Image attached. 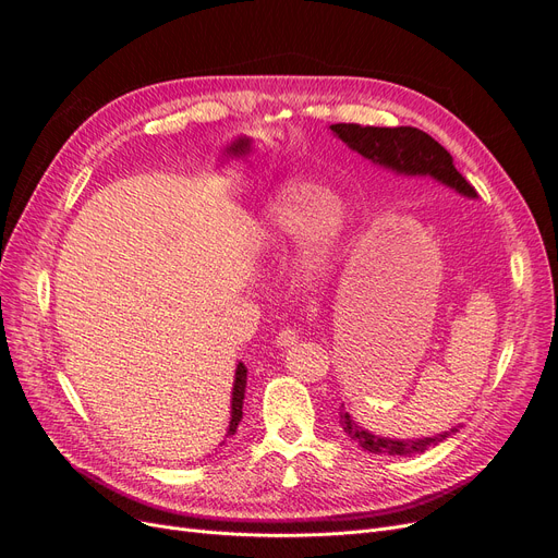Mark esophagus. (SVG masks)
Segmentation results:
<instances>
[{
	"instance_id": "1",
	"label": "esophagus",
	"mask_w": 558,
	"mask_h": 558,
	"mask_svg": "<svg viewBox=\"0 0 558 558\" xmlns=\"http://www.w3.org/2000/svg\"><path fill=\"white\" fill-rule=\"evenodd\" d=\"M298 340H300L298 328H283V330H279L277 344H279V347H291V344H295Z\"/></svg>"
}]
</instances>
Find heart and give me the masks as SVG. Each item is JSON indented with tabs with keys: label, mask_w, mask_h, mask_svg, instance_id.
<instances>
[{
	"label": "heart",
	"mask_w": 558,
	"mask_h": 558,
	"mask_svg": "<svg viewBox=\"0 0 558 558\" xmlns=\"http://www.w3.org/2000/svg\"><path fill=\"white\" fill-rule=\"evenodd\" d=\"M265 228L272 240H291L305 234L300 267L307 279H318L332 265L342 230V214L332 202V193L324 185L295 181L269 202ZM226 305L228 300L221 310H226Z\"/></svg>",
	"instance_id": "1"
}]
</instances>
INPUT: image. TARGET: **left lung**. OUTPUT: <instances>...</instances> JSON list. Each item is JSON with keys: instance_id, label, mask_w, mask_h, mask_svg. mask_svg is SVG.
I'll return each instance as SVG.
<instances>
[{"instance_id": "1", "label": "left lung", "mask_w": 558, "mask_h": 558, "mask_svg": "<svg viewBox=\"0 0 558 558\" xmlns=\"http://www.w3.org/2000/svg\"><path fill=\"white\" fill-rule=\"evenodd\" d=\"M330 130L353 150H359L363 158L384 165L388 170H396L398 174H430L437 181L451 185V189L459 193L475 197V189H472V183L456 170L449 150L437 144L424 130H416L410 125L375 128L359 123H335L330 125ZM340 424L351 440L359 442V447H363L369 453L381 456L424 453L426 449L447 440L451 433H456V428H451L449 433L424 437V440H388V437H379L363 430L344 408H340Z\"/></svg>"}]
</instances>
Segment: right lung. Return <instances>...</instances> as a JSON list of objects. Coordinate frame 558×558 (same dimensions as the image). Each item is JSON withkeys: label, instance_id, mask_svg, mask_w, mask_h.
<instances>
[{"label": "right lung", "instance_id": "obj_1", "mask_svg": "<svg viewBox=\"0 0 558 558\" xmlns=\"http://www.w3.org/2000/svg\"><path fill=\"white\" fill-rule=\"evenodd\" d=\"M244 388H246V367L244 363L238 365V373H234V388H232V418L228 435L238 433V426L242 421V404H244Z\"/></svg>", "mask_w": 558, "mask_h": 558}]
</instances>
